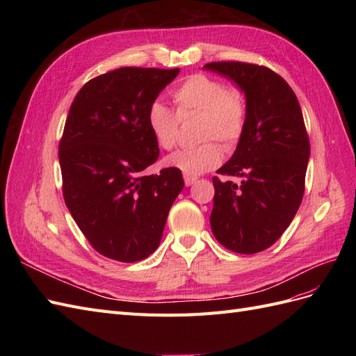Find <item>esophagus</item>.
<instances>
[{"mask_svg":"<svg viewBox=\"0 0 356 356\" xmlns=\"http://www.w3.org/2000/svg\"><path fill=\"white\" fill-rule=\"evenodd\" d=\"M184 182H186V186H187V187H190V186L195 184V182H197V177H193V175H184Z\"/></svg>","mask_w":356,"mask_h":356,"instance_id":"obj_1","label":"esophagus"}]
</instances>
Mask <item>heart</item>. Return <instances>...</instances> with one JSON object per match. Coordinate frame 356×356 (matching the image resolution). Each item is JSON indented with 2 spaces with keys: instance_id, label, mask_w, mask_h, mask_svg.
I'll list each match as a JSON object with an SVG mask.
<instances>
[{
  "instance_id": "b5f03b06",
  "label": "heart",
  "mask_w": 356,
  "mask_h": 356,
  "mask_svg": "<svg viewBox=\"0 0 356 356\" xmlns=\"http://www.w3.org/2000/svg\"><path fill=\"white\" fill-rule=\"evenodd\" d=\"M177 113L165 104L154 101L148 106L147 126L161 149H172L179 135V118L199 114L197 135L200 144L184 147L166 159V163L187 175H199L217 168L222 149L233 148L242 139L248 108L243 93L236 88H225L218 79L207 74H191L170 93Z\"/></svg>"
}]
</instances>
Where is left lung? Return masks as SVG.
<instances>
[{"label":"left lung","mask_w":356,"mask_h":356,"mask_svg":"<svg viewBox=\"0 0 356 356\" xmlns=\"http://www.w3.org/2000/svg\"><path fill=\"white\" fill-rule=\"evenodd\" d=\"M203 68L238 84L248 108L238 148L217 170L243 179L238 186L212 178V233L233 252H261L281 238L305 195L310 145L303 114L293 89L270 68L238 60Z\"/></svg>","instance_id":"left-lung-1"}]
</instances>
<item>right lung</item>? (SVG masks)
Returning a JSON list of instances; mask_svg holds the SVG:
<instances>
[{
    "label": "right lung",
    "mask_w": 356,
    "mask_h": 356,
    "mask_svg": "<svg viewBox=\"0 0 356 356\" xmlns=\"http://www.w3.org/2000/svg\"><path fill=\"white\" fill-rule=\"evenodd\" d=\"M178 72L118 68L89 80L71 104L59 141L63 200L84 238L111 260L153 254L184 188L178 169L144 172L159 157L148 106Z\"/></svg>",
    "instance_id": "1"
}]
</instances>
